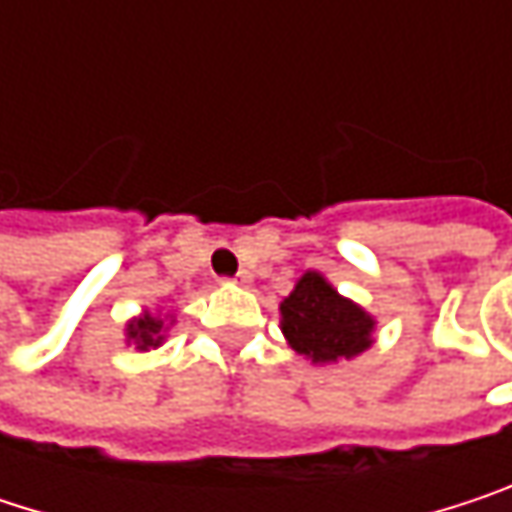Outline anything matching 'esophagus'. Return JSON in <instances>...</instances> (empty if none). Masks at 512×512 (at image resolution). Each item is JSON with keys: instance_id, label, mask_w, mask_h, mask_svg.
<instances>
[{"instance_id": "esophagus-1", "label": "esophagus", "mask_w": 512, "mask_h": 512, "mask_svg": "<svg viewBox=\"0 0 512 512\" xmlns=\"http://www.w3.org/2000/svg\"><path fill=\"white\" fill-rule=\"evenodd\" d=\"M231 281H234V284H243V287H246V284H252V272H249V269H240V272H237V275H234Z\"/></svg>"}]
</instances>
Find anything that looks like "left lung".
<instances>
[{"label": "left lung", "mask_w": 512, "mask_h": 512, "mask_svg": "<svg viewBox=\"0 0 512 512\" xmlns=\"http://www.w3.org/2000/svg\"><path fill=\"white\" fill-rule=\"evenodd\" d=\"M376 320L344 299L320 272H305L281 302V332L299 356L317 364L356 358L373 344Z\"/></svg>", "instance_id": "1"}]
</instances>
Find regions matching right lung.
<instances>
[{
  "label": "right lung",
  "mask_w": 512,
  "mask_h": 512,
  "mask_svg": "<svg viewBox=\"0 0 512 512\" xmlns=\"http://www.w3.org/2000/svg\"><path fill=\"white\" fill-rule=\"evenodd\" d=\"M162 329H165V320L154 317V314H142L136 320L127 323V341L136 344V350H151L162 344Z\"/></svg>",
  "instance_id": "right-lung-1"
}]
</instances>
